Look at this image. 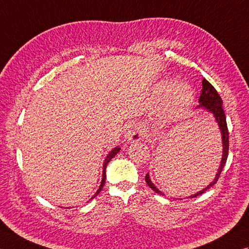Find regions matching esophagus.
<instances>
[{
	"label": "esophagus",
	"mask_w": 249,
	"mask_h": 249,
	"mask_svg": "<svg viewBox=\"0 0 249 249\" xmlns=\"http://www.w3.org/2000/svg\"><path fill=\"white\" fill-rule=\"evenodd\" d=\"M143 137V132L141 126L136 124H130L125 130L124 133V139L126 142H139Z\"/></svg>",
	"instance_id": "1"
}]
</instances>
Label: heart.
<instances>
[{
  "label": "heart",
  "mask_w": 249,
  "mask_h": 249,
  "mask_svg": "<svg viewBox=\"0 0 249 249\" xmlns=\"http://www.w3.org/2000/svg\"><path fill=\"white\" fill-rule=\"evenodd\" d=\"M163 96L162 115L163 118L171 120L180 117L186 112L193 101V90L191 86L184 82L171 84L163 83L159 89Z\"/></svg>",
  "instance_id": "obj_1"
}]
</instances>
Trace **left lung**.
Here are the masks:
<instances>
[{
	"label": "left lung",
	"instance_id": "8db88e82",
	"mask_svg": "<svg viewBox=\"0 0 249 249\" xmlns=\"http://www.w3.org/2000/svg\"><path fill=\"white\" fill-rule=\"evenodd\" d=\"M197 108L206 109L208 113L212 114L215 120H216V123H217V124L219 126V130H220V135H222L223 156H222V161H220L219 167L217 169L216 175H215L214 180L207 187H204V189H202L201 191L197 192L194 195L189 196V198H194V197H197V196L203 194V193L207 190H209L210 187L216 183V181L218 180L219 176H220V173H222L225 164H226V162H227L228 151H229V132H228V128H227V123H226V115H225L224 108H223V100H222V98L219 97L216 89H215V88L211 84H210V83L206 79L202 80V90H201V95L199 98V106L196 107V109ZM145 180L147 182V184L150 186L154 192L158 193V194H160V195L164 196L163 193L152 183L150 177H149V174L146 175Z\"/></svg>",
	"mask_w": 249,
	"mask_h": 249
}]
</instances>
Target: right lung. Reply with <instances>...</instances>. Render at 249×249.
<instances>
[{
    "label": "right lung",
    "mask_w": 249,
    "mask_h": 249,
    "mask_svg": "<svg viewBox=\"0 0 249 249\" xmlns=\"http://www.w3.org/2000/svg\"><path fill=\"white\" fill-rule=\"evenodd\" d=\"M120 151V148L119 147H115L114 149H112V150H110L109 152H108V154L107 156V158H106V160H104V162H103V171H102V180H101V184H100V186H99V189H98V191L96 192V194L93 195L91 198H90V200L91 199H93V198H95L99 193H100L101 191H102V189H103V186H104V183H106V179H107V173H106V169H107V164H108V162L110 161V160H112L116 154H117L118 152Z\"/></svg>",
    "instance_id": "obj_1"
}]
</instances>
